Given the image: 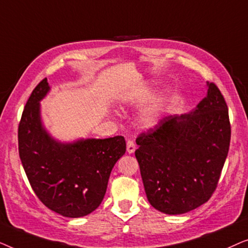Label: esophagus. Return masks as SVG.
Returning a JSON list of instances; mask_svg holds the SVG:
<instances>
[{
  "mask_svg": "<svg viewBox=\"0 0 248 248\" xmlns=\"http://www.w3.org/2000/svg\"><path fill=\"white\" fill-rule=\"evenodd\" d=\"M135 148H137V145H135L134 141L128 140L127 143H126V150H127L128 154H133V152L135 151Z\"/></svg>",
  "mask_w": 248,
  "mask_h": 248,
  "instance_id": "obj_1",
  "label": "esophagus"
}]
</instances>
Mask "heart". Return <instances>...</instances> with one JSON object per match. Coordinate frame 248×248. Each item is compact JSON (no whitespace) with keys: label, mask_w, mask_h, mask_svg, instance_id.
Wrapping results in <instances>:
<instances>
[{"label":"heart","mask_w":248,"mask_h":248,"mask_svg":"<svg viewBox=\"0 0 248 248\" xmlns=\"http://www.w3.org/2000/svg\"><path fill=\"white\" fill-rule=\"evenodd\" d=\"M154 93V88L150 86H142L126 97V101L132 106H141ZM166 107V100L162 96H155L151 98L147 104L142 107L139 114V121L144 127H154L157 125L164 115Z\"/></svg>","instance_id":"b5f03b06"}]
</instances>
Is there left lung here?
I'll use <instances>...</instances> for the list:
<instances>
[{
    "label": "left lung",
    "mask_w": 248,
    "mask_h": 248,
    "mask_svg": "<svg viewBox=\"0 0 248 248\" xmlns=\"http://www.w3.org/2000/svg\"><path fill=\"white\" fill-rule=\"evenodd\" d=\"M194 109L165 117L137 139L135 157L150 204L183 215L211 198L225 165L230 123L225 98L215 83Z\"/></svg>",
    "instance_id": "left-lung-1"
}]
</instances>
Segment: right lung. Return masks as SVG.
Returning <instances> with one entry per match:
<instances>
[{
  "mask_svg": "<svg viewBox=\"0 0 248 248\" xmlns=\"http://www.w3.org/2000/svg\"><path fill=\"white\" fill-rule=\"evenodd\" d=\"M47 79L30 94L18 130L19 155L30 185L52 211L80 218L103 201L111 169L126 151L123 137L61 142L44 126L40 101L49 93Z\"/></svg>",
  "mask_w": 248,
  "mask_h": 248,
  "instance_id": "obj_1",
  "label": "right lung"
}]
</instances>
